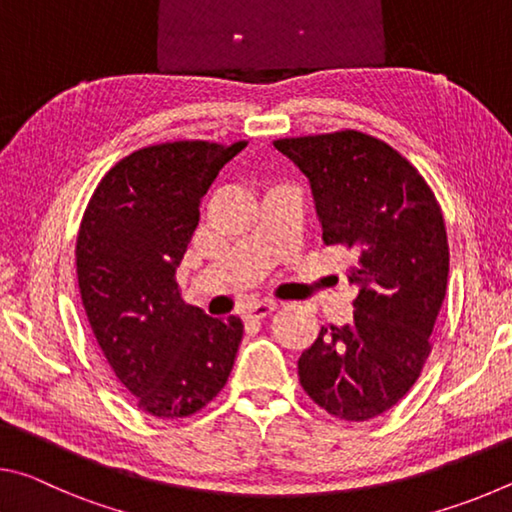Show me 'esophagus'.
<instances>
[{"label": "esophagus", "instance_id": "esophagus-1", "mask_svg": "<svg viewBox=\"0 0 512 512\" xmlns=\"http://www.w3.org/2000/svg\"><path fill=\"white\" fill-rule=\"evenodd\" d=\"M275 309H277L275 302H257V305L248 307V309L244 311V318H246V320H262V318H266V316H271Z\"/></svg>", "mask_w": 512, "mask_h": 512}]
</instances>
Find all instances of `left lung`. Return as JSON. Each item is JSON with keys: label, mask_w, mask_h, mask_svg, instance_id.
Listing matches in <instances>:
<instances>
[{"label": "left lung", "mask_w": 512, "mask_h": 512, "mask_svg": "<svg viewBox=\"0 0 512 512\" xmlns=\"http://www.w3.org/2000/svg\"><path fill=\"white\" fill-rule=\"evenodd\" d=\"M273 146L307 176L325 244L354 257L352 323L320 327L298 359L300 384L336 418H377L411 391L431 352L449 275L443 212L413 164L370 135Z\"/></svg>", "instance_id": "1"}]
</instances>
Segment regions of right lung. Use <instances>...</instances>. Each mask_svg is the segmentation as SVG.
I'll return each mask as SVG.
<instances>
[{
    "label": "right lung",
    "mask_w": 512,
    "mask_h": 512,
    "mask_svg": "<svg viewBox=\"0 0 512 512\" xmlns=\"http://www.w3.org/2000/svg\"><path fill=\"white\" fill-rule=\"evenodd\" d=\"M246 142H173L112 167L76 241L85 314L117 379L155 418H187L225 386L244 336L180 298L176 271L207 189Z\"/></svg>",
    "instance_id": "add662e5"
}]
</instances>
